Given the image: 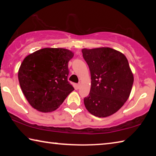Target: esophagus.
<instances>
[{"label":"esophagus","mask_w":156,"mask_h":156,"mask_svg":"<svg viewBox=\"0 0 156 156\" xmlns=\"http://www.w3.org/2000/svg\"><path fill=\"white\" fill-rule=\"evenodd\" d=\"M77 87H78L79 88V87H80V83H78V84H77Z\"/></svg>","instance_id":"esophagus-1"}]
</instances>
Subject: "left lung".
Wrapping results in <instances>:
<instances>
[{"label":"left lung","instance_id":"obj_1","mask_svg":"<svg viewBox=\"0 0 156 156\" xmlns=\"http://www.w3.org/2000/svg\"><path fill=\"white\" fill-rule=\"evenodd\" d=\"M91 73V89L84 104L96 117L117 112L129 98L133 74L122 53L110 47L82 49Z\"/></svg>","mask_w":156,"mask_h":156}]
</instances>
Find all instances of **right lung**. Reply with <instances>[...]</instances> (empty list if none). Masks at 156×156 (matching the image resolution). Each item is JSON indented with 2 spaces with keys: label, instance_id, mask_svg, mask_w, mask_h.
Here are the masks:
<instances>
[{
  "label": "right lung",
  "instance_id": "obj_1",
  "mask_svg": "<svg viewBox=\"0 0 156 156\" xmlns=\"http://www.w3.org/2000/svg\"><path fill=\"white\" fill-rule=\"evenodd\" d=\"M74 54L63 48H44L25 58L18 70L22 91L31 107L48 113L74 90L67 80L68 62Z\"/></svg>",
  "mask_w": 156,
  "mask_h": 156
}]
</instances>
